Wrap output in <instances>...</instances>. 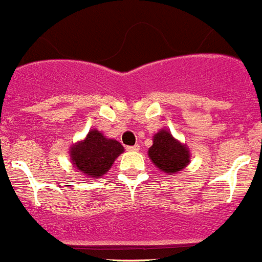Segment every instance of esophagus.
I'll return each mask as SVG.
<instances>
[{"label":"esophagus","instance_id":"esophagus-1","mask_svg":"<svg viewBox=\"0 0 262 262\" xmlns=\"http://www.w3.org/2000/svg\"><path fill=\"white\" fill-rule=\"evenodd\" d=\"M126 149H127L128 151H139L140 146L136 144V145H132V146H127V147H126Z\"/></svg>","mask_w":262,"mask_h":262}]
</instances>
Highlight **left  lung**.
I'll list each match as a JSON object with an SVG mask.
<instances>
[{
	"label": "left lung",
	"instance_id": "obj_1",
	"mask_svg": "<svg viewBox=\"0 0 262 262\" xmlns=\"http://www.w3.org/2000/svg\"><path fill=\"white\" fill-rule=\"evenodd\" d=\"M149 158L155 167L167 174H174L187 167L190 163V151L187 146L176 140L168 130H160L152 137Z\"/></svg>",
	"mask_w": 262,
	"mask_h": 262
}]
</instances>
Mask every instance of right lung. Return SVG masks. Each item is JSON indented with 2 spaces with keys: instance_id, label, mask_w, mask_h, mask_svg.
Returning a JSON list of instances; mask_svg holds the SVG:
<instances>
[{
  "instance_id": "right-lung-1",
  "label": "right lung",
  "mask_w": 262,
  "mask_h": 262,
  "mask_svg": "<svg viewBox=\"0 0 262 262\" xmlns=\"http://www.w3.org/2000/svg\"><path fill=\"white\" fill-rule=\"evenodd\" d=\"M123 146L113 139H107L98 130L89 131L82 141L70 149L72 164L89 178H100L108 172L116 158L123 152Z\"/></svg>"
}]
</instances>
